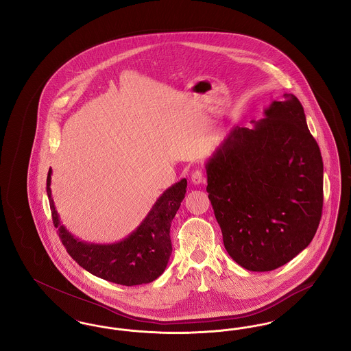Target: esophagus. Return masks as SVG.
<instances>
[{
    "label": "esophagus",
    "instance_id": "34e87169",
    "mask_svg": "<svg viewBox=\"0 0 351 351\" xmlns=\"http://www.w3.org/2000/svg\"><path fill=\"white\" fill-rule=\"evenodd\" d=\"M191 180H192V183L195 184V185H199V184L204 183V180H205V178H204V172H202L201 169H196V171H193V172H192V175H191Z\"/></svg>",
    "mask_w": 351,
    "mask_h": 351
}]
</instances>
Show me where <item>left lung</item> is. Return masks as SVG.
<instances>
[{"instance_id": "left-lung-1", "label": "left lung", "mask_w": 351, "mask_h": 351, "mask_svg": "<svg viewBox=\"0 0 351 351\" xmlns=\"http://www.w3.org/2000/svg\"><path fill=\"white\" fill-rule=\"evenodd\" d=\"M251 128L234 126L205 162L206 191L228 254L272 271L312 242L322 212L324 165L302 105L285 93Z\"/></svg>"}]
</instances>
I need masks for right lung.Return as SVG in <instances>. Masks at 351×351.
<instances>
[{
  "instance_id": "add662e5",
  "label": "right lung",
  "mask_w": 351,
  "mask_h": 351,
  "mask_svg": "<svg viewBox=\"0 0 351 351\" xmlns=\"http://www.w3.org/2000/svg\"><path fill=\"white\" fill-rule=\"evenodd\" d=\"M51 175L50 168L47 196L52 221L62 243L79 266L104 280L128 287L151 283L165 272L172 252L169 228L185 196L186 179L166 189L136 229L123 239L92 243L79 239L62 223L52 200Z\"/></svg>"
}]
</instances>
